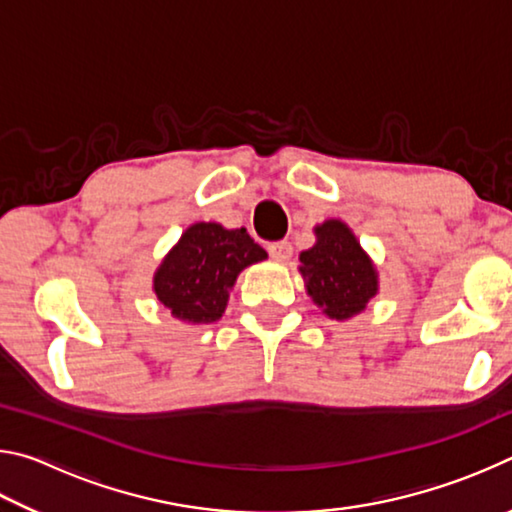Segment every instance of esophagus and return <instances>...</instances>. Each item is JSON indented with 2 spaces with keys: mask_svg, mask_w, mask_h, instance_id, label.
<instances>
[{
  "mask_svg": "<svg viewBox=\"0 0 512 512\" xmlns=\"http://www.w3.org/2000/svg\"><path fill=\"white\" fill-rule=\"evenodd\" d=\"M268 253H271L275 262H287L293 255V246L289 241H273V244H268Z\"/></svg>",
  "mask_w": 512,
  "mask_h": 512,
  "instance_id": "34e87169",
  "label": "esophagus"
}]
</instances>
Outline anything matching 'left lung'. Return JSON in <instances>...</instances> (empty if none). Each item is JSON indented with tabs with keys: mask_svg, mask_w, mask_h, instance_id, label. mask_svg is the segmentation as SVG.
<instances>
[{
	"mask_svg": "<svg viewBox=\"0 0 512 512\" xmlns=\"http://www.w3.org/2000/svg\"><path fill=\"white\" fill-rule=\"evenodd\" d=\"M314 235L316 244L298 257L307 296L327 318L339 323L359 316L379 293L375 262L341 219L318 223Z\"/></svg>",
	"mask_w": 512,
	"mask_h": 512,
	"instance_id": "left-lung-1",
	"label": "left lung"
}]
</instances>
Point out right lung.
<instances>
[{
    "instance_id": "1",
    "label": "right lung",
    "mask_w": 512,
    "mask_h": 512,
    "mask_svg": "<svg viewBox=\"0 0 512 512\" xmlns=\"http://www.w3.org/2000/svg\"><path fill=\"white\" fill-rule=\"evenodd\" d=\"M266 257L246 228L228 230L221 223L198 221L162 257L153 273V291L180 323H214L225 314L239 273Z\"/></svg>"
}]
</instances>
